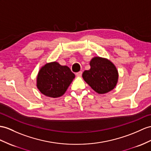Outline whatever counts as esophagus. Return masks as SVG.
I'll return each mask as SVG.
<instances>
[{"label": "esophagus", "instance_id": "1", "mask_svg": "<svg viewBox=\"0 0 151 151\" xmlns=\"http://www.w3.org/2000/svg\"><path fill=\"white\" fill-rule=\"evenodd\" d=\"M76 76L78 77H81L82 76V72L81 71H79L78 72L76 73Z\"/></svg>", "mask_w": 151, "mask_h": 151}]
</instances>
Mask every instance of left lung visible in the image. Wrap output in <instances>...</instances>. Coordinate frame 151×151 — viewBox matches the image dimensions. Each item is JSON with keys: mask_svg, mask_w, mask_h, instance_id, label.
<instances>
[{"mask_svg": "<svg viewBox=\"0 0 151 151\" xmlns=\"http://www.w3.org/2000/svg\"><path fill=\"white\" fill-rule=\"evenodd\" d=\"M90 69L84 71L83 78L88 85L99 94L113 90L119 80L118 70L107 58L95 56L90 61Z\"/></svg>", "mask_w": 151, "mask_h": 151, "instance_id": "8db88e82", "label": "left lung"}]
</instances>
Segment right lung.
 Segmentation results:
<instances>
[{"instance_id":"right-lung-1","label":"right lung","mask_w":151,"mask_h":151,"mask_svg":"<svg viewBox=\"0 0 151 151\" xmlns=\"http://www.w3.org/2000/svg\"><path fill=\"white\" fill-rule=\"evenodd\" d=\"M74 78L75 74L67 66H62L56 61L50 62L40 69L36 87L47 97H60L65 93Z\"/></svg>"}]
</instances>
